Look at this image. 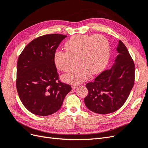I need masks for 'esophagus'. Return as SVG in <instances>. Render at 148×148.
Here are the masks:
<instances>
[{"instance_id": "34e87169", "label": "esophagus", "mask_w": 148, "mask_h": 148, "mask_svg": "<svg viewBox=\"0 0 148 148\" xmlns=\"http://www.w3.org/2000/svg\"><path fill=\"white\" fill-rule=\"evenodd\" d=\"M78 87V85H75V84H73L72 85V86H71V88H72V89H75L76 88H77Z\"/></svg>"}]
</instances>
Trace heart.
<instances>
[{
  "label": "heart",
  "mask_w": 148,
  "mask_h": 148,
  "mask_svg": "<svg viewBox=\"0 0 148 148\" xmlns=\"http://www.w3.org/2000/svg\"><path fill=\"white\" fill-rule=\"evenodd\" d=\"M66 52L57 50L53 54L57 68L63 71L72 69L77 61V69L63 76L69 83H80L88 79L91 73H100L109 60L110 49L107 39L101 34H77L70 38L65 45Z\"/></svg>",
  "instance_id": "b5f03b06"
}]
</instances>
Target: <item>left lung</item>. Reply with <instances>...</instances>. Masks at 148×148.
<instances>
[{
  "mask_svg": "<svg viewBox=\"0 0 148 148\" xmlns=\"http://www.w3.org/2000/svg\"><path fill=\"white\" fill-rule=\"evenodd\" d=\"M118 55L115 64L88 83L84 98L88 109L99 114L112 113L119 109L127 101L134 85L135 64L125 44L119 41L116 48Z\"/></svg>",
  "mask_w": 148,
  "mask_h": 148,
  "instance_id": "left-lung-1",
  "label": "left lung"
}]
</instances>
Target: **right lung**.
Wrapping results in <instances>:
<instances>
[{
    "label": "right lung",
    "instance_id": "right-lung-1",
    "mask_svg": "<svg viewBox=\"0 0 148 148\" xmlns=\"http://www.w3.org/2000/svg\"><path fill=\"white\" fill-rule=\"evenodd\" d=\"M66 36L51 34L36 38L21 53L16 66V89L26 109L47 116L59 110L71 90L59 80L53 54Z\"/></svg>",
    "mask_w": 148,
    "mask_h": 148
}]
</instances>
